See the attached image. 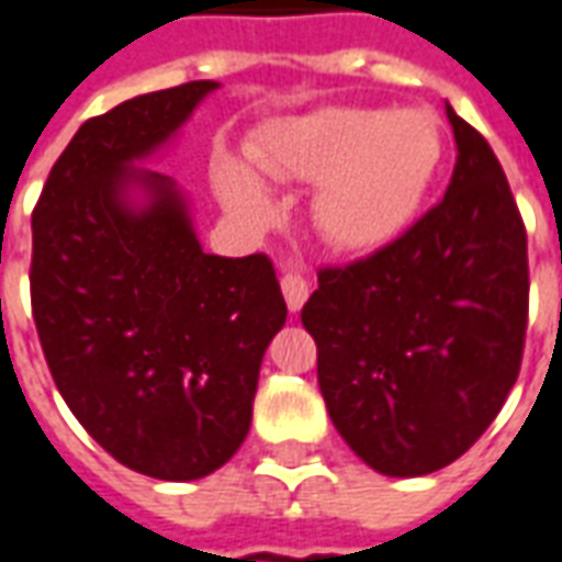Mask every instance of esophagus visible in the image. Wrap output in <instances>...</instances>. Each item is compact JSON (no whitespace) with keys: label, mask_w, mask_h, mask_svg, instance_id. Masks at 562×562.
<instances>
[{"label":"esophagus","mask_w":562,"mask_h":562,"mask_svg":"<svg viewBox=\"0 0 562 562\" xmlns=\"http://www.w3.org/2000/svg\"><path fill=\"white\" fill-rule=\"evenodd\" d=\"M282 294H285V304L292 313L304 307V301H307V280L301 277V273H282Z\"/></svg>","instance_id":"esophagus-1"}]
</instances>
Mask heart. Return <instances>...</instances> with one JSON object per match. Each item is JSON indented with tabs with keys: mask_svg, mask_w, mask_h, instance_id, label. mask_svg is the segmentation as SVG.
Here are the masks:
<instances>
[{
	"mask_svg": "<svg viewBox=\"0 0 562 562\" xmlns=\"http://www.w3.org/2000/svg\"><path fill=\"white\" fill-rule=\"evenodd\" d=\"M252 160L277 182H319L310 213L322 240L340 252H374L417 213L441 164V133L414 109L328 105L273 124ZM215 188L240 222H270L273 198L246 164L218 160Z\"/></svg>",
	"mask_w": 562,
	"mask_h": 562,
	"instance_id": "1",
	"label": "heart"
}]
</instances>
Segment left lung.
<instances>
[{"mask_svg": "<svg viewBox=\"0 0 562 562\" xmlns=\"http://www.w3.org/2000/svg\"><path fill=\"white\" fill-rule=\"evenodd\" d=\"M457 167L441 203L376 252L319 268L301 310L328 417L390 477L459 459L520 374L527 227L499 158L447 105Z\"/></svg>", "mask_w": 562, "mask_h": 562, "instance_id": "8db88e82", "label": "left lung"}]
</instances>
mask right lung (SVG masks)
<instances>
[{"instance_id": "obj_1", "label": "right lung", "mask_w": 562, "mask_h": 562, "mask_svg": "<svg viewBox=\"0 0 562 562\" xmlns=\"http://www.w3.org/2000/svg\"><path fill=\"white\" fill-rule=\"evenodd\" d=\"M215 88L188 81L88 117L33 210L30 297L50 376L105 453L158 481L237 453L289 313L268 255H206L170 179L133 170ZM133 181L149 191L143 211L123 200Z\"/></svg>"}]
</instances>
